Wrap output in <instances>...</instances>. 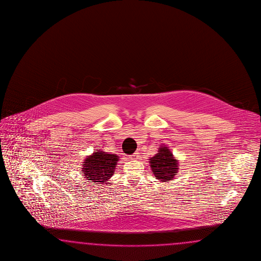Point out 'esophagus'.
<instances>
[{
	"mask_svg": "<svg viewBox=\"0 0 261 261\" xmlns=\"http://www.w3.org/2000/svg\"><path fill=\"white\" fill-rule=\"evenodd\" d=\"M138 157H139V152H135L134 154H132L130 156V158L132 159V160H135V159H137Z\"/></svg>",
	"mask_w": 261,
	"mask_h": 261,
	"instance_id": "obj_1",
	"label": "esophagus"
}]
</instances>
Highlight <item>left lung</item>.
Here are the masks:
<instances>
[{
  "label": "left lung",
  "instance_id": "8db88e82",
  "mask_svg": "<svg viewBox=\"0 0 261 261\" xmlns=\"http://www.w3.org/2000/svg\"><path fill=\"white\" fill-rule=\"evenodd\" d=\"M150 166L155 177L161 182L172 180L178 171V162L167 147H160L159 153L150 159Z\"/></svg>",
  "mask_w": 261,
  "mask_h": 261
}]
</instances>
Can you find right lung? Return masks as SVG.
Wrapping results in <instances>:
<instances>
[{"mask_svg":"<svg viewBox=\"0 0 261 261\" xmlns=\"http://www.w3.org/2000/svg\"><path fill=\"white\" fill-rule=\"evenodd\" d=\"M119 156L98 151L85 159L83 163V176L95 182H106L115 172Z\"/></svg>","mask_w":261,"mask_h":261,"instance_id":"obj_1","label":"right lung"}]
</instances>
